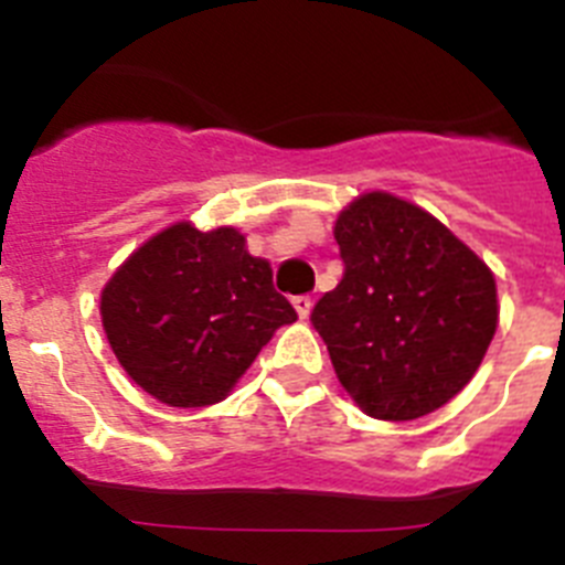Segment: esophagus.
Returning a JSON list of instances; mask_svg holds the SVG:
<instances>
[{
	"instance_id": "1",
	"label": "esophagus",
	"mask_w": 565,
	"mask_h": 565,
	"mask_svg": "<svg viewBox=\"0 0 565 565\" xmlns=\"http://www.w3.org/2000/svg\"><path fill=\"white\" fill-rule=\"evenodd\" d=\"M291 302H294V308H297L299 319H308V313H311V308H313V299L308 297V294H299V297H294Z\"/></svg>"
}]
</instances>
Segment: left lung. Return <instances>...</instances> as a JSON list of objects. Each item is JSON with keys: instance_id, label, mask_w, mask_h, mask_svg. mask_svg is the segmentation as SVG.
<instances>
[{"instance_id": "obj_1", "label": "left lung", "mask_w": 565, "mask_h": 565, "mask_svg": "<svg viewBox=\"0 0 565 565\" xmlns=\"http://www.w3.org/2000/svg\"><path fill=\"white\" fill-rule=\"evenodd\" d=\"M344 274L319 299L313 328L367 416L413 422L476 376L498 328L489 266L430 212L364 192L333 226Z\"/></svg>"}]
</instances>
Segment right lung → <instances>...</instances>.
Masks as SVG:
<instances>
[{"mask_svg": "<svg viewBox=\"0 0 565 565\" xmlns=\"http://www.w3.org/2000/svg\"><path fill=\"white\" fill-rule=\"evenodd\" d=\"M297 311L274 291L268 259L246 234L181 221L149 237L102 291V326L138 387L169 407H206L232 393L263 344Z\"/></svg>", "mask_w": 565, "mask_h": 565, "instance_id": "obj_1", "label": "right lung"}]
</instances>
